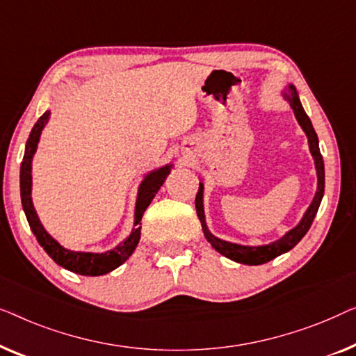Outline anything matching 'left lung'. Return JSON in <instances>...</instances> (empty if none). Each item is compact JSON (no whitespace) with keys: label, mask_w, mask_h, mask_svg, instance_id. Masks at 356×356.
<instances>
[{"label":"left lung","mask_w":356,"mask_h":356,"mask_svg":"<svg viewBox=\"0 0 356 356\" xmlns=\"http://www.w3.org/2000/svg\"><path fill=\"white\" fill-rule=\"evenodd\" d=\"M285 98L290 104V108L293 109L295 118L302 129L305 130L308 137V143H309V152H312L313 158H314V164H316V172H318V190L316 195H314L312 204L305 213V216L297 227H293L292 230H289L287 234L284 235L282 238L276 240V242L269 243V245H261V247H243V245H237V243H230L226 242V240H221L209 232L207 227V222H204V213H203V184L200 182V188L197 193V198H195V208H197V214L200 222H202L203 227V234L209 243L213 245V248L219 252L224 257L232 259V261L242 263V264H252V266H257V264H263L274 259L279 254H282L289 250H292L295 245H297L300 240L305 237V234L308 232V229L312 227L313 219L316 216L319 204H321L323 195H324V161L321 156V152H319V145H318V135L314 132V129L312 126V121L307 116V113L303 111L302 103H300L297 90H295L293 85H290L289 92L285 93Z\"/></svg>","instance_id":"1"}]
</instances>
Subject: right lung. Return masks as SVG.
<instances>
[{
    "label": "right lung",
    "mask_w": 356,
    "mask_h": 356,
    "mask_svg": "<svg viewBox=\"0 0 356 356\" xmlns=\"http://www.w3.org/2000/svg\"><path fill=\"white\" fill-rule=\"evenodd\" d=\"M49 118V111L43 114L42 118L35 122V126L30 132L26 145V153H24L22 163H21V200H22V208L26 213L29 226L32 229L35 237H37L38 243L42 245L44 252L49 254V258L54 263H58L59 266L69 269V271L82 274V276H102L129 259L130 254L134 253L135 247H137L140 240V227L138 222L142 221V216L145 209L148 208V204L152 203L154 195L158 193V190L164 184V180L171 172V166H164L158 171L149 172L138 188V197L137 204H135V229L132 234L124 240L122 243H119L114 250H109L106 253H82V252H71L61 247L47 230L43 229L42 222L35 213L33 204H32V158L35 149H37V143L40 140V134L44 127Z\"/></svg>",
    "instance_id": "add662e5"
}]
</instances>
